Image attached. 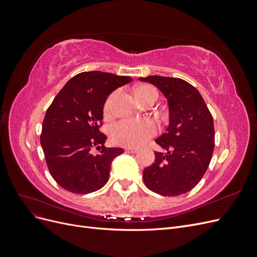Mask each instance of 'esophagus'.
<instances>
[{"instance_id": "obj_1", "label": "esophagus", "mask_w": 257, "mask_h": 257, "mask_svg": "<svg viewBox=\"0 0 257 257\" xmlns=\"http://www.w3.org/2000/svg\"><path fill=\"white\" fill-rule=\"evenodd\" d=\"M124 150L128 153H136L138 151L137 148H133V147H126V148H124Z\"/></svg>"}]
</instances>
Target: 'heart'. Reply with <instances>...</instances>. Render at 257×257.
Returning <instances> with one entry per match:
<instances>
[{"label":"heart","instance_id":"b5f03b06","mask_svg":"<svg viewBox=\"0 0 257 257\" xmlns=\"http://www.w3.org/2000/svg\"><path fill=\"white\" fill-rule=\"evenodd\" d=\"M152 93H157L151 85H142L136 90V97L138 100L149 96ZM115 97V93L108 96L104 105V115L110 116L112 114V104ZM158 126L154 121L150 119L134 120L124 119L114 123L110 128L111 142L119 146L125 147H139L147 141L157 135Z\"/></svg>","mask_w":257,"mask_h":257}]
</instances>
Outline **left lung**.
<instances>
[{
  "label": "left lung",
  "mask_w": 257,
  "mask_h": 257,
  "mask_svg": "<svg viewBox=\"0 0 257 257\" xmlns=\"http://www.w3.org/2000/svg\"><path fill=\"white\" fill-rule=\"evenodd\" d=\"M139 80L159 88L169 107V125L155 139L167 153L155 151L153 164L144 169V182L160 195H181L201 180L211 161L213 118L200 93L185 80L162 76Z\"/></svg>",
  "instance_id": "8db88e82"
}]
</instances>
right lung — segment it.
<instances>
[{"label":"right lung","mask_w":257,"mask_h":257,"mask_svg":"<svg viewBox=\"0 0 257 257\" xmlns=\"http://www.w3.org/2000/svg\"><path fill=\"white\" fill-rule=\"evenodd\" d=\"M131 77L83 72L69 79L46 111L41 145L49 173L64 190L95 192L107 183L111 162L121 148L104 146L102 126L107 96L131 82ZM97 148V155L92 153Z\"/></svg>","instance_id":"1"}]
</instances>
